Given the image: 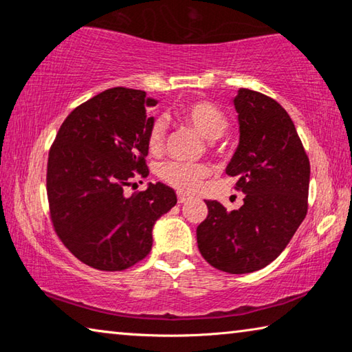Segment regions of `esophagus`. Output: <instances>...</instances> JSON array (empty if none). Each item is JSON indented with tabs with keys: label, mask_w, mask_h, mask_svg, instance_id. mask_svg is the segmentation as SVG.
<instances>
[{
	"label": "esophagus",
	"mask_w": 352,
	"mask_h": 352,
	"mask_svg": "<svg viewBox=\"0 0 352 352\" xmlns=\"http://www.w3.org/2000/svg\"><path fill=\"white\" fill-rule=\"evenodd\" d=\"M189 197L188 195H184V194H182V192H178V195H177V200H178V204H184V201H186Z\"/></svg>",
	"instance_id": "obj_1"
}]
</instances>
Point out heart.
Wrapping results in <instances>:
<instances>
[{
	"instance_id": "obj_1",
	"label": "heart",
	"mask_w": 352,
	"mask_h": 352,
	"mask_svg": "<svg viewBox=\"0 0 352 352\" xmlns=\"http://www.w3.org/2000/svg\"><path fill=\"white\" fill-rule=\"evenodd\" d=\"M178 118L188 126L194 127L208 140H216L228 127L225 113L208 100H194L183 105ZM166 127L162 119L152 124L147 133V147L151 152H160L164 146ZM210 168L205 164H189L183 162H166L160 168V178L178 192H197L205 178L210 175Z\"/></svg>"
}]
</instances>
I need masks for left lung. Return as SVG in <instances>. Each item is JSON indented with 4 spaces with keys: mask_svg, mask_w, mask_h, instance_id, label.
<instances>
[{
    "mask_svg": "<svg viewBox=\"0 0 352 352\" xmlns=\"http://www.w3.org/2000/svg\"><path fill=\"white\" fill-rule=\"evenodd\" d=\"M239 147L226 166L234 189L245 194L239 210L206 200L197 226L200 254L233 275L264 269L287 247L307 214L311 163L289 113L275 99L241 88Z\"/></svg>",
    "mask_w": 352,
    "mask_h": 352,
    "instance_id": "obj_1",
    "label": "left lung"
}]
</instances>
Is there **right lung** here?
<instances>
[{
    "instance_id": "right-lung-1",
    "label": "right lung",
    "mask_w": 352,
    "mask_h": 352,
    "mask_svg": "<svg viewBox=\"0 0 352 352\" xmlns=\"http://www.w3.org/2000/svg\"><path fill=\"white\" fill-rule=\"evenodd\" d=\"M157 104L146 91L116 87L69 113L47 155L46 194L58 239L83 264L121 272L151 253L152 228L177 204L163 183L124 195L148 168L147 133Z\"/></svg>"
}]
</instances>
